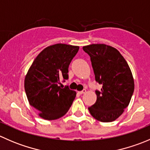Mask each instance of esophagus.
<instances>
[{"mask_svg":"<svg viewBox=\"0 0 150 150\" xmlns=\"http://www.w3.org/2000/svg\"><path fill=\"white\" fill-rule=\"evenodd\" d=\"M86 89H83V90L81 91H79V92H78V93H79L80 94H83V93H86Z\"/></svg>","mask_w":150,"mask_h":150,"instance_id":"obj_1","label":"esophagus"}]
</instances>
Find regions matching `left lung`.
<instances>
[{
  "label": "left lung",
  "mask_w": 150,
  "mask_h": 150,
  "mask_svg": "<svg viewBox=\"0 0 150 150\" xmlns=\"http://www.w3.org/2000/svg\"><path fill=\"white\" fill-rule=\"evenodd\" d=\"M91 58L95 80L102 85L96 90L97 98L88 107L96 120L108 122L116 120L130 103L134 91L131 69L116 48L105 44H92L83 47Z\"/></svg>",
  "instance_id": "8db88e82"
}]
</instances>
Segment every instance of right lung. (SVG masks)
Listing matches in <instances>:
<instances>
[{"label":"right lung","instance_id":"right-lung-1","mask_svg":"<svg viewBox=\"0 0 150 150\" xmlns=\"http://www.w3.org/2000/svg\"><path fill=\"white\" fill-rule=\"evenodd\" d=\"M79 47L52 45L43 49L33 61L25 79V89L30 105L40 117L53 120L60 118L70 108L76 92L59 84L67 80L68 68Z\"/></svg>","mask_w":150,"mask_h":150}]
</instances>
